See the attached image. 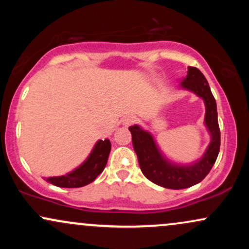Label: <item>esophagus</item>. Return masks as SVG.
<instances>
[{
	"mask_svg": "<svg viewBox=\"0 0 249 249\" xmlns=\"http://www.w3.org/2000/svg\"><path fill=\"white\" fill-rule=\"evenodd\" d=\"M134 123H136V117H133V116H126L125 117L124 119H123L122 121V125L123 126H130V125H132V124H134Z\"/></svg>",
	"mask_w": 249,
	"mask_h": 249,
	"instance_id": "1",
	"label": "esophagus"
}]
</instances>
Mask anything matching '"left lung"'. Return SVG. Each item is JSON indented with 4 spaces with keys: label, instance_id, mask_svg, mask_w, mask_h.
<instances>
[{
    "label": "left lung",
    "instance_id": "8db88e82",
    "mask_svg": "<svg viewBox=\"0 0 249 249\" xmlns=\"http://www.w3.org/2000/svg\"><path fill=\"white\" fill-rule=\"evenodd\" d=\"M180 88L191 91L205 103V126L211 136V142L201 158L192 164H176L165 158L153 136L148 131L133 125L128 127L132 134L134 152L138 157L142 174L150 181L171 190H182L199 184L210 173L218 158L220 150V128L216 103L207 79L199 69L188 67L187 76L180 81Z\"/></svg>",
    "mask_w": 249,
    "mask_h": 249
}]
</instances>
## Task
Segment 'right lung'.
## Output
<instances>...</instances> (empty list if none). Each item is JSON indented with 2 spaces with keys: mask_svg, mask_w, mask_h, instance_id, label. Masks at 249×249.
<instances>
[{
  "mask_svg": "<svg viewBox=\"0 0 249 249\" xmlns=\"http://www.w3.org/2000/svg\"><path fill=\"white\" fill-rule=\"evenodd\" d=\"M111 151V142L108 139L98 141L93 146L88 158L71 172L58 177L44 178L50 184L58 187L75 188L90 184L103 172L107 162Z\"/></svg>",
  "mask_w": 249,
  "mask_h": 249,
  "instance_id": "1",
  "label": "right lung"
}]
</instances>
